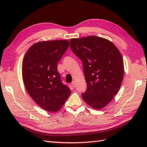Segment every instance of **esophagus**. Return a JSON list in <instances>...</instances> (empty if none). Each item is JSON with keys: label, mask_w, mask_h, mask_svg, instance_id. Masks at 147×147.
I'll return each instance as SVG.
<instances>
[{"label": "esophagus", "mask_w": 147, "mask_h": 147, "mask_svg": "<svg viewBox=\"0 0 147 147\" xmlns=\"http://www.w3.org/2000/svg\"><path fill=\"white\" fill-rule=\"evenodd\" d=\"M71 85H72V86L73 88H75V82L74 81L72 83H71Z\"/></svg>", "instance_id": "esophagus-1"}]
</instances>
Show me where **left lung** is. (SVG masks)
Listing matches in <instances>:
<instances>
[{"label":"left lung","instance_id":"1","mask_svg":"<svg viewBox=\"0 0 147 147\" xmlns=\"http://www.w3.org/2000/svg\"><path fill=\"white\" fill-rule=\"evenodd\" d=\"M70 47L83 63L87 84L83 99L94 109L105 107L117 94L123 82L121 53L112 42L97 36L71 38Z\"/></svg>","mask_w":147,"mask_h":147}]
</instances>
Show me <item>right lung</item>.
<instances>
[{
	"instance_id": "1",
	"label": "right lung",
	"mask_w": 147,
	"mask_h": 147,
	"mask_svg": "<svg viewBox=\"0 0 147 147\" xmlns=\"http://www.w3.org/2000/svg\"><path fill=\"white\" fill-rule=\"evenodd\" d=\"M69 46L68 40L42 41L34 43L25 54L22 75L24 86L40 107L56 112L71 94L63 84L57 64Z\"/></svg>"
}]
</instances>
